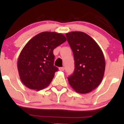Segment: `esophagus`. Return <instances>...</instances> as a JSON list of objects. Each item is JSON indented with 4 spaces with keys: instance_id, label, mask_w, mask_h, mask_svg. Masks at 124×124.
<instances>
[{
    "instance_id": "34e87169",
    "label": "esophagus",
    "mask_w": 124,
    "mask_h": 124,
    "mask_svg": "<svg viewBox=\"0 0 124 124\" xmlns=\"http://www.w3.org/2000/svg\"><path fill=\"white\" fill-rule=\"evenodd\" d=\"M64 69H65V68H64L63 67H61V68H59V70L61 71H63Z\"/></svg>"
}]
</instances>
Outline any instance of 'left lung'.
<instances>
[{
  "mask_svg": "<svg viewBox=\"0 0 124 124\" xmlns=\"http://www.w3.org/2000/svg\"><path fill=\"white\" fill-rule=\"evenodd\" d=\"M73 53L75 71L68 82L78 93H89L101 82L106 62L101 49L89 35L81 31L66 34Z\"/></svg>",
  "mask_w": 124,
  "mask_h": 124,
  "instance_id": "left-lung-1",
  "label": "left lung"
}]
</instances>
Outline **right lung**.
Instances as JSON below:
<instances>
[{
  "instance_id": "1",
  "label": "right lung",
  "mask_w": 124,
  "mask_h": 124,
  "mask_svg": "<svg viewBox=\"0 0 124 124\" xmlns=\"http://www.w3.org/2000/svg\"><path fill=\"white\" fill-rule=\"evenodd\" d=\"M66 41L62 34L44 31L25 44L17 61L20 78L25 86L40 90L51 83L58 70L54 65L53 50Z\"/></svg>"
}]
</instances>
